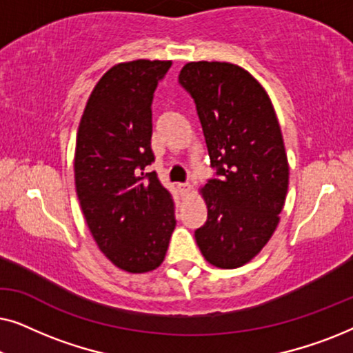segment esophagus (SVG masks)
Returning a JSON list of instances; mask_svg holds the SVG:
<instances>
[{"mask_svg": "<svg viewBox=\"0 0 353 353\" xmlns=\"http://www.w3.org/2000/svg\"><path fill=\"white\" fill-rule=\"evenodd\" d=\"M178 191H180L181 194L185 196L191 191V185H190V183H178Z\"/></svg>", "mask_w": 353, "mask_h": 353, "instance_id": "obj_1", "label": "esophagus"}]
</instances>
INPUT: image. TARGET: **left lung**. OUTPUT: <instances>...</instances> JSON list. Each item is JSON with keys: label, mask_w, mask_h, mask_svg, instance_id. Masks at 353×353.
<instances>
[{"label": "left lung", "mask_w": 353, "mask_h": 353, "mask_svg": "<svg viewBox=\"0 0 353 353\" xmlns=\"http://www.w3.org/2000/svg\"><path fill=\"white\" fill-rule=\"evenodd\" d=\"M178 81L196 103L216 176L201 190L196 243L219 268L243 267L276 230L289 185L281 128L263 86L230 62H188Z\"/></svg>", "instance_id": "obj_1"}]
</instances>
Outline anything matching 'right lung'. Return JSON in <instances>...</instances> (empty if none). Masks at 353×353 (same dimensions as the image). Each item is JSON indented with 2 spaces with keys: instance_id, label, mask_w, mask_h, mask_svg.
<instances>
[{
  "instance_id": "obj_1",
  "label": "right lung",
  "mask_w": 353,
  "mask_h": 353,
  "mask_svg": "<svg viewBox=\"0 0 353 353\" xmlns=\"http://www.w3.org/2000/svg\"><path fill=\"white\" fill-rule=\"evenodd\" d=\"M172 61L114 65L91 91L75 146V190L96 244L128 273L156 270L175 230V202L156 172L152 98Z\"/></svg>"
}]
</instances>
